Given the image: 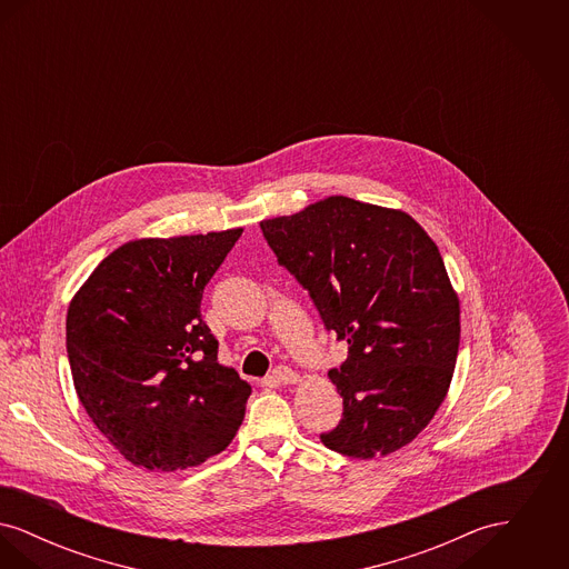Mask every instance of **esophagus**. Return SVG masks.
Returning <instances> with one entry per match:
<instances>
[{"mask_svg": "<svg viewBox=\"0 0 569 569\" xmlns=\"http://www.w3.org/2000/svg\"><path fill=\"white\" fill-rule=\"evenodd\" d=\"M272 383H279V386H288V383H297L300 381V376L297 371H292L290 367H277L271 373Z\"/></svg>", "mask_w": 569, "mask_h": 569, "instance_id": "esophagus-1", "label": "esophagus"}]
</instances>
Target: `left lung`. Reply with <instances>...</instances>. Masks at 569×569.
<instances>
[{"mask_svg": "<svg viewBox=\"0 0 569 569\" xmlns=\"http://www.w3.org/2000/svg\"><path fill=\"white\" fill-rule=\"evenodd\" d=\"M277 260L348 341L328 379L343 418L326 448L373 459L401 450L433 420L457 367L460 302L427 230L401 209L328 196L262 219Z\"/></svg>", "mask_w": 569, "mask_h": 569, "instance_id": "8db88e82", "label": "left lung"}]
</instances>
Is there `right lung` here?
<instances>
[{"mask_svg":"<svg viewBox=\"0 0 569 569\" xmlns=\"http://www.w3.org/2000/svg\"><path fill=\"white\" fill-rule=\"evenodd\" d=\"M241 234L230 228L123 243L70 300L74 390L136 467H196L226 450L243 422L251 386L217 362V339L200 316L204 286Z\"/></svg>","mask_w":569,"mask_h":569,"instance_id":"right-lung-1","label":"right lung"}]
</instances>
